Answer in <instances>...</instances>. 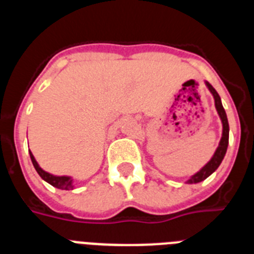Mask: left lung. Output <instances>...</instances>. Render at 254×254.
<instances>
[{"label":"left lung","mask_w":254,"mask_h":254,"mask_svg":"<svg viewBox=\"0 0 254 254\" xmlns=\"http://www.w3.org/2000/svg\"><path fill=\"white\" fill-rule=\"evenodd\" d=\"M204 83L205 86H207L208 90H209V92L212 94V96H213L214 106H216V110H217L221 122H222V136H221L220 144H218L217 149L214 151L213 157L211 158V160H209L204 167H201L198 172L194 173L192 176H190V179L186 181V184H198L200 183V181H203V180L207 179V177L211 176L212 173L220 167L221 162H222L225 154H226L227 145H229V122H227L226 112H225L222 103H221V97L220 95L217 94V91L214 90L213 86H212L209 82L205 81Z\"/></svg>","instance_id":"8db88e82"}]
</instances>
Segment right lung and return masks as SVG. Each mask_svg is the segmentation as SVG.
<instances>
[{
	"label": "right lung",
	"instance_id": "right-lung-1",
	"mask_svg": "<svg viewBox=\"0 0 254 254\" xmlns=\"http://www.w3.org/2000/svg\"><path fill=\"white\" fill-rule=\"evenodd\" d=\"M30 159H32V163H33L34 168H36L37 173L40 175L41 179L45 180L46 183H49L50 185H53L56 189H62V190H73L74 189V180L70 176H56V175H53V173L46 172L45 170H42L40 167V164L37 163L36 158L32 154V151H29Z\"/></svg>",
	"mask_w": 254,
	"mask_h": 254
}]
</instances>
